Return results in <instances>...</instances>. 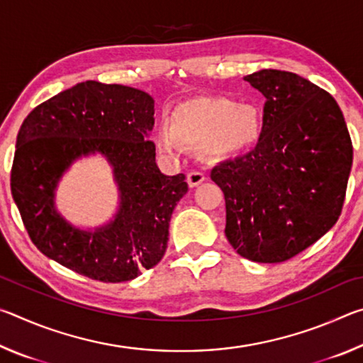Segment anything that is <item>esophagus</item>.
Returning a JSON list of instances; mask_svg holds the SVG:
<instances>
[{"mask_svg": "<svg viewBox=\"0 0 363 363\" xmlns=\"http://www.w3.org/2000/svg\"><path fill=\"white\" fill-rule=\"evenodd\" d=\"M205 179H206V176H205V173H201V171H190V173L187 174V182L190 187L200 186V184Z\"/></svg>", "mask_w": 363, "mask_h": 363, "instance_id": "esophagus-1", "label": "esophagus"}]
</instances>
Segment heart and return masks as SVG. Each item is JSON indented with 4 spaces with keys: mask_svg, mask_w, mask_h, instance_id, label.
I'll use <instances>...</instances> for the list:
<instances>
[{
    "mask_svg": "<svg viewBox=\"0 0 363 363\" xmlns=\"http://www.w3.org/2000/svg\"><path fill=\"white\" fill-rule=\"evenodd\" d=\"M262 116L253 104H238L223 96H200L177 106L171 128H157L155 145L169 155L181 152V143L201 145L214 157L227 158L253 147L261 138Z\"/></svg>",
    "mask_w": 363,
    "mask_h": 363,
    "instance_id": "1",
    "label": "heart"
}]
</instances>
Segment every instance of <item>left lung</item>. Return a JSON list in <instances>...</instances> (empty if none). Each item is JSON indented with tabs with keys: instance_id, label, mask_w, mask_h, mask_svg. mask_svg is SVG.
<instances>
[{
	"instance_id": "8db88e82",
	"label": "left lung",
	"mask_w": 363,
	"mask_h": 363,
	"mask_svg": "<svg viewBox=\"0 0 363 363\" xmlns=\"http://www.w3.org/2000/svg\"><path fill=\"white\" fill-rule=\"evenodd\" d=\"M266 97L262 131L247 155L220 162L211 179L224 192L225 237L255 262H284L340 218L352 143L327 91L291 72L245 77Z\"/></svg>"
}]
</instances>
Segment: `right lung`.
<instances>
[{
  "label": "right lung",
  "instance_id": "add662e5",
  "mask_svg": "<svg viewBox=\"0 0 363 363\" xmlns=\"http://www.w3.org/2000/svg\"><path fill=\"white\" fill-rule=\"evenodd\" d=\"M153 99L123 84L83 82L35 107L17 134L11 192L43 255L84 277L118 284L162 261L186 176L155 163ZM99 152L113 167L119 208L107 225L79 230L55 208L60 177L77 159Z\"/></svg>",
  "mask_w": 363,
  "mask_h": 363
}]
</instances>
